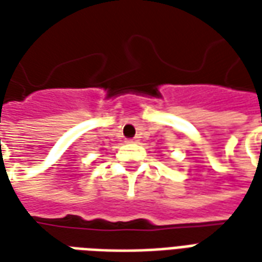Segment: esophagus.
<instances>
[{"label":"esophagus","mask_w":262,"mask_h":262,"mask_svg":"<svg viewBox=\"0 0 262 262\" xmlns=\"http://www.w3.org/2000/svg\"><path fill=\"white\" fill-rule=\"evenodd\" d=\"M127 143H139V137H133V139H127Z\"/></svg>","instance_id":"1"}]
</instances>
